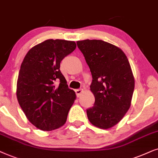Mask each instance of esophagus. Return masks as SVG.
I'll return each instance as SVG.
<instances>
[{
    "mask_svg": "<svg viewBox=\"0 0 158 158\" xmlns=\"http://www.w3.org/2000/svg\"><path fill=\"white\" fill-rule=\"evenodd\" d=\"M82 92H83V89H78L75 90V92H76V94H77V96L78 97V98L81 96V93H82Z\"/></svg>",
    "mask_w": 158,
    "mask_h": 158,
    "instance_id": "obj_1",
    "label": "esophagus"
}]
</instances>
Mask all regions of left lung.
Masks as SVG:
<instances>
[{
    "instance_id": "1",
    "label": "left lung",
    "mask_w": 158,
    "mask_h": 158,
    "mask_svg": "<svg viewBox=\"0 0 158 158\" xmlns=\"http://www.w3.org/2000/svg\"><path fill=\"white\" fill-rule=\"evenodd\" d=\"M91 71L90 90L95 101L87 110L90 123L107 129L117 124L130 108L134 78L129 62L119 48L100 40L77 41Z\"/></svg>"
}]
</instances>
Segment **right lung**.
<instances>
[{"label": "right lung", "mask_w": 158, "mask_h": 158, "mask_svg": "<svg viewBox=\"0 0 158 158\" xmlns=\"http://www.w3.org/2000/svg\"><path fill=\"white\" fill-rule=\"evenodd\" d=\"M73 41L47 40L27 52L19 73L16 96L27 119L52 131L66 123L76 94L60 71V61L76 49Z\"/></svg>", "instance_id": "obj_1"}]
</instances>
